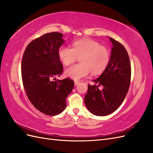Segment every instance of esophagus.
<instances>
[{"mask_svg": "<svg viewBox=\"0 0 153 153\" xmlns=\"http://www.w3.org/2000/svg\"><path fill=\"white\" fill-rule=\"evenodd\" d=\"M79 83H80V81H75V82H74V84H75L76 86L78 85Z\"/></svg>", "mask_w": 153, "mask_h": 153, "instance_id": "34e87169", "label": "esophagus"}]
</instances>
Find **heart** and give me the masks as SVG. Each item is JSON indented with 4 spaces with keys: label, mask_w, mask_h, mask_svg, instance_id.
Masks as SVG:
<instances>
[{
    "label": "heart",
    "mask_w": 153,
    "mask_h": 153,
    "mask_svg": "<svg viewBox=\"0 0 153 153\" xmlns=\"http://www.w3.org/2000/svg\"><path fill=\"white\" fill-rule=\"evenodd\" d=\"M58 58L65 65H69L79 57V63L67 69L66 75L74 80L86 77L89 73L100 74L110 62V51L99 42L88 38L74 41L72 48L61 46L58 51Z\"/></svg>",
    "instance_id": "1"
}]
</instances>
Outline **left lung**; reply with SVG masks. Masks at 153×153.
I'll return each mask as SVG.
<instances>
[{
  "label": "left lung",
  "instance_id": "1",
  "mask_svg": "<svg viewBox=\"0 0 153 153\" xmlns=\"http://www.w3.org/2000/svg\"><path fill=\"white\" fill-rule=\"evenodd\" d=\"M111 59L101 76L88 85L85 103L88 110L97 116H106L115 111L127 95L131 82V64L125 47L112 38ZM103 86L100 91L98 87Z\"/></svg>",
  "mask_w": 153,
  "mask_h": 153
}]
</instances>
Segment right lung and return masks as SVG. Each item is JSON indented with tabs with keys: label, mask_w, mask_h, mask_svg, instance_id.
Segmentation results:
<instances>
[{
	"label": "right lung",
	"mask_w": 153,
	"mask_h": 153,
	"mask_svg": "<svg viewBox=\"0 0 153 153\" xmlns=\"http://www.w3.org/2000/svg\"><path fill=\"white\" fill-rule=\"evenodd\" d=\"M63 34L52 32L30 42L22 59V78L30 102L45 115L54 116L67 107L66 99L74 82L67 77L55 80L63 73L58 51L65 40Z\"/></svg>",
	"instance_id": "right-lung-1"
}]
</instances>
